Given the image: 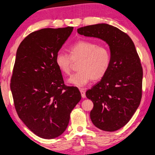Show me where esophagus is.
Segmentation results:
<instances>
[{
    "instance_id": "esophagus-1",
    "label": "esophagus",
    "mask_w": 155,
    "mask_h": 155,
    "mask_svg": "<svg viewBox=\"0 0 155 155\" xmlns=\"http://www.w3.org/2000/svg\"><path fill=\"white\" fill-rule=\"evenodd\" d=\"M80 93H81V95H82V97L84 98L86 97V95H85V91L84 89H80Z\"/></svg>"
}]
</instances>
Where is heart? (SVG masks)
I'll list each match as a JSON object with an SVG mask.
<instances>
[{"label": "heart", "instance_id": "1", "mask_svg": "<svg viewBox=\"0 0 155 155\" xmlns=\"http://www.w3.org/2000/svg\"><path fill=\"white\" fill-rule=\"evenodd\" d=\"M70 56L64 52L56 55L55 63L61 72L69 75L73 61H80L79 71L68 80V82L76 87L85 86L91 80H98L104 77L110 65L111 55L108 48L98 45L89 40H80L69 48Z\"/></svg>", "mask_w": 155, "mask_h": 155}]
</instances>
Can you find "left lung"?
Listing matches in <instances>:
<instances>
[{"label": "left lung", "mask_w": 155, "mask_h": 155, "mask_svg": "<svg viewBox=\"0 0 155 155\" xmlns=\"http://www.w3.org/2000/svg\"><path fill=\"white\" fill-rule=\"evenodd\" d=\"M78 33L101 39L109 46L108 71L87 91L86 96L94 104L90 118L94 126L105 131H117L131 120L142 97L143 68L135 45L127 33L107 24L84 26Z\"/></svg>", "instance_id": "obj_1"}]
</instances>
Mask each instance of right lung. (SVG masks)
<instances>
[{
    "instance_id": "1",
    "label": "right lung",
    "mask_w": 155,
    "mask_h": 155,
    "mask_svg": "<svg viewBox=\"0 0 155 155\" xmlns=\"http://www.w3.org/2000/svg\"><path fill=\"white\" fill-rule=\"evenodd\" d=\"M73 27L42 28L20 43L10 89L19 117L35 135L45 139L64 133L70 114L81 99L76 87L64 84L55 63Z\"/></svg>"
}]
</instances>
